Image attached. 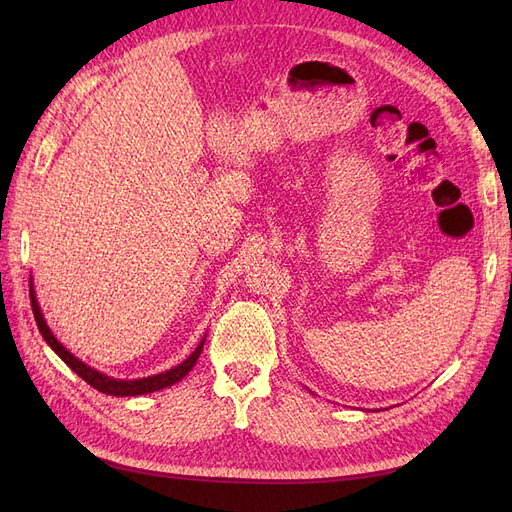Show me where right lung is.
<instances>
[{
	"instance_id": "right-lung-1",
	"label": "right lung",
	"mask_w": 512,
	"mask_h": 512,
	"mask_svg": "<svg viewBox=\"0 0 512 512\" xmlns=\"http://www.w3.org/2000/svg\"><path fill=\"white\" fill-rule=\"evenodd\" d=\"M29 297H32V309H34V318H36V324L38 329L42 333V337L46 339V344H49L57 354L59 359L64 361L76 376H81L89 386H94V389H98L100 393H106V395H115V397H134V395H143V393H153V391H160V389H166V386L179 382L188 371L194 367V363L198 361L200 356V350H203V344L205 339H200V344L196 346V350L185 359L181 365L168 369V371H162V374L158 376H149V378H141V380H115L111 376H104L100 374V371L91 369L89 365H85L83 361L76 359V356H72L64 346H61L55 335L51 333V329L46 327V322L42 318V312L38 307V301L34 297V290L29 288Z\"/></svg>"
}]
</instances>
